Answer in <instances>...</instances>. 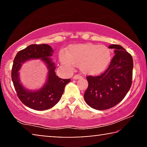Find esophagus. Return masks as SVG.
<instances>
[{
	"instance_id": "34e87169",
	"label": "esophagus",
	"mask_w": 147,
	"mask_h": 147,
	"mask_svg": "<svg viewBox=\"0 0 147 147\" xmlns=\"http://www.w3.org/2000/svg\"><path fill=\"white\" fill-rule=\"evenodd\" d=\"M82 76L81 75H79V74H77V75H75L74 76V79L78 80V79H81Z\"/></svg>"
}]
</instances>
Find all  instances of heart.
Returning a JSON list of instances; mask_svg holds the SVG:
<instances>
[{"label":"heart","mask_w":147,"mask_h":147,"mask_svg":"<svg viewBox=\"0 0 147 147\" xmlns=\"http://www.w3.org/2000/svg\"><path fill=\"white\" fill-rule=\"evenodd\" d=\"M112 59V51L104 45L92 43L78 44L69 46L67 51L61 50L59 60L62 65L73 69L80 65L84 74L97 75L108 67Z\"/></svg>","instance_id":"b5f03b06"}]
</instances>
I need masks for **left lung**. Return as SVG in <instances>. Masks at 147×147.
Returning a JSON list of instances; mask_svg holds the SVG:
<instances>
[{"label":"left lung","mask_w":147,"mask_h":147,"mask_svg":"<svg viewBox=\"0 0 147 147\" xmlns=\"http://www.w3.org/2000/svg\"><path fill=\"white\" fill-rule=\"evenodd\" d=\"M115 55L104 72L97 76H88V87L84 100L96 110L109 109L122 101L132 85L133 60L130 54L119 45H111Z\"/></svg>","instance_id":"8db88e82"}]
</instances>
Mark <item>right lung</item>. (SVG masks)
<instances>
[{
	"mask_svg": "<svg viewBox=\"0 0 147 147\" xmlns=\"http://www.w3.org/2000/svg\"><path fill=\"white\" fill-rule=\"evenodd\" d=\"M53 49L47 44H33L19 51L16 55L12 67L11 78L15 91L19 100L27 107L35 110L49 109L61 99L66 84L70 79L63 80L56 76L55 64L49 56L52 55ZM41 59L48 65V81L44 87L37 91L32 92L24 88L20 83L18 70L21 63L31 59Z\"/></svg>",
	"mask_w": 147,
	"mask_h": 147,
	"instance_id": "add662e5",
	"label": "right lung"
}]
</instances>
